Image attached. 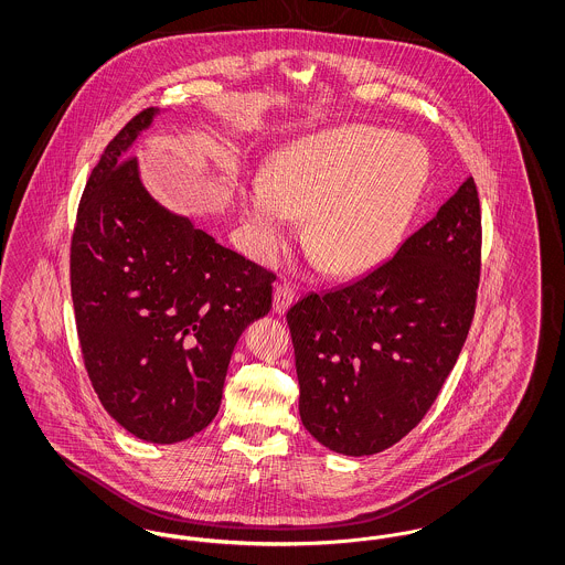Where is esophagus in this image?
Listing matches in <instances>:
<instances>
[{"mask_svg": "<svg viewBox=\"0 0 565 565\" xmlns=\"http://www.w3.org/2000/svg\"><path fill=\"white\" fill-rule=\"evenodd\" d=\"M295 302V288L290 284H277L275 292H273V311L275 313H286L288 307Z\"/></svg>", "mask_w": 565, "mask_h": 565, "instance_id": "esophagus-1", "label": "esophagus"}]
</instances>
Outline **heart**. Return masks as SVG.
Listing matches in <instances>:
<instances>
[{
	"instance_id": "heart-1",
	"label": "heart",
	"mask_w": 565,
	"mask_h": 565,
	"mask_svg": "<svg viewBox=\"0 0 565 565\" xmlns=\"http://www.w3.org/2000/svg\"><path fill=\"white\" fill-rule=\"evenodd\" d=\"M430 159L411 137L350 125L300 137L270 157L267 184L243 192L263 256L290 242L305 217L313 256L337 275L373 269L403 243L426 186Z\"/></svg>"
}]
</instances>
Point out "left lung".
Segmentation results:
<instances>
[{
    "label": "left lung",
    "mask_w": 565,
    "mask_h": 565,
    "mask_svg": "<svg viewBox=\"0 0 565 565\" xmlns=\"http://www.w3.org/2000/svg\"><path fill=\"white\" fill-rule=\"evenodd\" d=\"M481 243L468 178L390 260L288 309L300 419L323 447L373 456L424 419L475 318Z\"/></svg>",
    "instance_id": "8db88e82"
}]
</instances>
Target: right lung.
<instances>
[{"label":"right lung","instance_id":"right-lung-1","mask_svg":"<svg viewBox=\"0 0 565 565\" xmlns=\"http://www.w3.org/2000/svg\"><path fill=\"white\" fill-rule=\"evenodd\" d=\"M154 108L109 141L82 192L70 284L82 360L109 415L159 445L207 428L231 353L267 316L270 270L167 212L127 154Z\"/></svg>","mask_w":565,"mask_h":565}]
</instances>
